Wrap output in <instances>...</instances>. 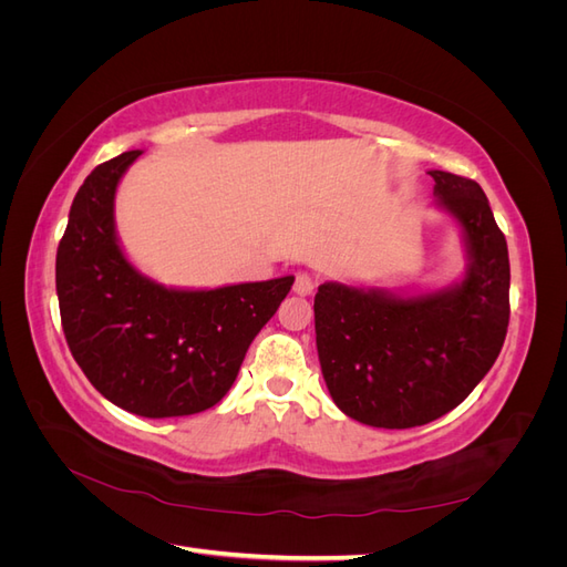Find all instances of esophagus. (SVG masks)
I'll list each match as a JSON object with an SVG mask.
<instances>
[{
  "label": "esophagus",
  "instance_id": "esophagus-1",
  "mask_svg": "<svg viewBox=\"0 0 567 567\" xmlns=\"http://www.w3.org/2000/svg\"><path fill=\"white\" fill-rule=\"evenodd\" d=\"M317 290V277L310 271H298L296 274V281H293V293L298 296H312Z\"/></svg>",
  "mask_w": 567,
  "mask_h": 567
}]
</instances>
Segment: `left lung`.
<instances>
[{
  "label": "left lung",
  "instance_id": "left-lung-1",
  "mask_svg": "<svg viewBox=\"0 0 567 567\" xmlns=\"http://www.w3.org/2000/svg\"><path fill=\"white\" fill-rule=\"evenodd\" d=\"M435 205L463 231L466 277L433 293L394 296L326 281L315 296L321 373L336 406L373 427H414L468 398L508 329V248L477 182L442 169Z\"/></svg>",
  "mask_w": 567,
  "mask_h": 567
}]
</instances>
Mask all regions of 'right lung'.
Wrapping results in <instances>:
<instances>
[{
  "label": "right lung",
  "mask_w": 567,
  "mask_h": 567,
  "mask_svg": "<svg viewBox=\"0 0 567 567\" xmlns=\"http://www.w3.org/2000/svg\"><path fill=\"white\" fill-rule=\"evenodd\" d=\"M142 151L120 153L84 179L56 250L63 333L90 383L144 419L188 416L234 385L252 338L293 277L210 290L167 288L120 248L115 188Z\"/></svg>",
  "instance_id": "obj_1"
}]
</instances>
